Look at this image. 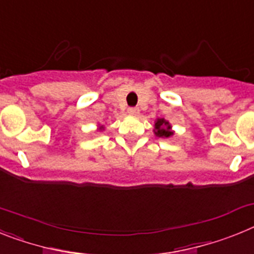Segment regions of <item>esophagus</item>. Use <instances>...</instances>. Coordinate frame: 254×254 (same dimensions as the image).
Returning a JSON list of instances; mask_svg holds the SVG:
<instances>
[{
	"label": "esophagus",
	"instance_id": "1",
	"mask_svg": "<svg viewBox=\"0 0 254 254\" xmlns=\"http://www.w3.org/2000/svg\"><path fill=\"white\" fill-rule=\"evenodd\" d=\"M127 113H128L129 116L136 117V116H138V113H140V110H138L137 108H129V109L127 110Z\"/></svg>",
	"mask_w": 254,
	"mask_h": 254
}]
</instances>
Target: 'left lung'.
Returning <instances> with one entry per match:
<instances>
[{"label": "left lung", "instance_id": "8db88e82", "mask_svg": "<svg viewBox=\"0 0 254 254\" xmlns=\"http://www.w3.org/2000/svg\"><path fill=\"white\" fill-rule=\"evenodd\" d=\"M154 135L157 137L162 138H168L171 136L175 135V131L172 129V126L168 121H166L164 118H157L155 119V125H154Z\"/></svg>", "mask_w": 254, "mask_h": 254}]
</instances>
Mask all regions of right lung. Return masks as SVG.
<instances>
[{
  "label": "right lung",
  "mask_w": 254,
  "mask_h": 254,
  "mask_svg": "<svg viewBox=\"0 0 254 254\" xmlns=\"http://www.w3.org/2000/svg\"><path fill=\"white\" fill-rule=\"evenodd\" d=\"M105 129V127L104 126H99V128H97V131H104Z\"/></svg>",
  "instance_id": "add662e5"
}]
</instances>
